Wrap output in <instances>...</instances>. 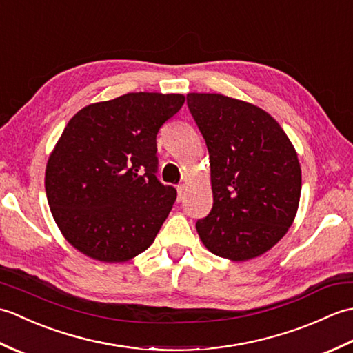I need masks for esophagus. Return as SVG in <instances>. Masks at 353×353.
<instances>
[{
  "instance_id": "1",
  "label": "esophagus",
  "mask_w": 353,
  "mask_h": 353,
  "mask_svg": "<svg viewBox=\"0 0 353 353\" xmlns=\"http://www.w3.org/2000/svg\"><path fill=\"white\" fill-rule=\"evenodd\" d=\"M185 192H186V185H179V186H177V200H179V201L183 200Z\"/></svg>"
}]
</instances>
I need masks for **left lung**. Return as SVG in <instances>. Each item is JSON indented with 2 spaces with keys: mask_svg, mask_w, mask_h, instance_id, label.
<instances>
[{
  "mask_svg": "<svg viewBox=\"0 0 353 353\" xmlns=\"http://www.w3.org/2000/svg\"><path fill=\"white\" fill-rule=\"evenodd\" d=\"M206 141L214 205L196 229L206 249L235 262L264 254L296 219L302 170L287 133L265 110L223 94L186 95Z\"/></svg>",
  "mask_w": 353,
  "mask_h": 353,
  "instance_id": "1",
  "label": "left lung"
}]
</instances>
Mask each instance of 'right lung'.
Masks as SVG:
<instances>
[{"label": "right lung", "mask_w": 353, "mask_h": 353, "mask_svg": "<svg viewBox=\"0 0 353 353\" xmlns=\"http://www.w3.org/2000/svg\"><path fill=\"white\" fill-rule=\"evenodd\" d=\"M183 103L182 94L130 92L70 119L48 157L45 191L74 249L115 264L153 244L177 196L156 177V137Z\"/></svg>", "instance_id": "right-lung-1"}]
</instances>
